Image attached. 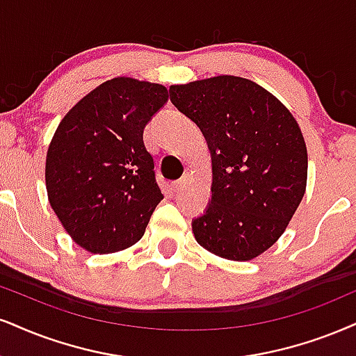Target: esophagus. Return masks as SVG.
Listing matches in <instances>:
<instances>
[{
	"instance_id": "obj_1",
	"label": "esophagus",
	"mask_w": 356,
	"mask_h": 356,
	"mask_svg": "<svg viewBox=\"0 0 356 356\" xmlns=\"http://www.w3.org/2000/svg\"><path fill=\"white\" fill-rule=\"evenodd\" d=\"M186 185V178H181V179H177V181H171L170 185V190L173 193H178L179 190H181L183 186Z\"/></svg>"
}]
</instances>
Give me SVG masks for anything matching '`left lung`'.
<instances>
[{
  "instance_id": "8db88e82",
  "label": "left lung",
  "mask_w": 356,
  "mask_h": 356,
  "mask_svg": "<svg viewBox=\"0 0 356 356\" xmlns=\"http://www.w3.org/2000/svg\"><path fill=\"white\" fill-rule=\"evenodd\" d=\"M170 100L203 131L211 201L193 219L206 251L249 261L270 248L304 198L307 147L299 124L256 82L218 76L171 86Z\"/></svg>"
}]
</instances>
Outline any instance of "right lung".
<instances>
[{
    "label": "right lung",
    "instance_id": "obj_1",
    "mask_svg": "<svg viewBox=\"0 0 356 356\" xmlns=\"http://www.w3.org/2000/svg\"><path fill=\"white\" fill-rule=\"evenodd\" d=\"M166 102V87L117 77L60 120L47 150L46 188L52 209L81 248L117 252L143 236L163 200L143 129Z\"/></svg>",
    "mask_w": 356,
    "mask_h": 356
}]
</instances>
